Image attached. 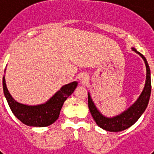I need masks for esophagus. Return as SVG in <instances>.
I'll return each mask as SVG.
<instances>
[{"label":"esophagus","mask_w":154,"mask_h":154,"mask_svg":"<svg viewBox=\"0 0 154 154\" xmlns=\"http://www.w3.org/2000/svg\"><path fill=\"white\" fill-rule=\"evenodd\" d=\"M80 82L82 84H86V82H88V77L85 74H82L80 77Z\"/></svg>","instance_id":"1"}]
</instances>
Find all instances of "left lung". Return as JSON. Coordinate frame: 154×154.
Masks as SVG:
<instances>
[{"mask_svg":"<svg viewBox=\"0 0 154 154\" xmlns=\"http://www.w3.org/2000/svg\"><path fill=\"white\" fill-rule=\"evenodd\" d=\"M132 50L139 54L143 59L146 67V79L145 86L141 95L130 107L117 116L112 117H105L97 108L93 99L91 98L90 94L88 93V105H89L91 115L94 117V121L96 122V124L106 131L120 132L132 126L140 118L141 115L143 114L149 101L151 94V78L149 66L146 57L141 53L137 51L134 48H132Z\"/></svg>","mask_w":154,"mask_h":154,"instance_id":"left-lung-1","label":"left lung"}]
</instances>
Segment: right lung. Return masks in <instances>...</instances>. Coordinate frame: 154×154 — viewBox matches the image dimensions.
Listing matches in <instances>:
<instances>
[{
    "label": "right lung",
    "mask_w": 154,
    "mask_h": 154,
    "mask_svg": "<svg viewBox=\"0 0 154 154\" xmlns=\"http://www.w3.org/2000/svg\"><path fill=\"white\" fill-rule=\"evenodd\" d=\"M77 82L63 85L45 103L29 105L17 101L9 94L3 77V90L12 112L23 124L33 127H45L57 121L65 101L73 93L77 86Z\"/></svg>",
    "instance_id": "right-lung-1"
}]
</instances>
